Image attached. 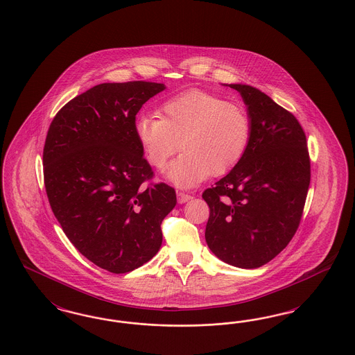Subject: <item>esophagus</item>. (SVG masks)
<instances>
[{"label": "esophagus", "instance_id": "esophagus-1", "mask_svg": "<svg viewBox=\"0 0 355 355\" xmlns=\"http://www.w3.org/2000/svg\"><path fill=\"white\" fill-rule=\"evenodd\" d=\"M177 197H178V202L180 203L187 202L193 198L190 194H187L185 191H177Z\"/></svg>", "mask_w": 355, "mask_h": 355}]
</instances>
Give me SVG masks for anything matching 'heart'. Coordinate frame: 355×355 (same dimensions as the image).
Listing matches in <instances>:
<instances>
[{"label":"heart","mask_w":355,"mask_h":355,"mask_svg":"<svg viewBox=\"0 0 355 355\" xmlns=\"http://www.w3.org/2000/svg\"><path fill=\"white\" fill-rule=\"evenodd\" d=\"M158 116L138 117L135 137L155 169H164L180 148L185 150L168 169L170 181L177 185L187 187L209 174L229 173L250 144L252 121L248 110L214 93L191 89L173 96L159 106Z\"/></svg>","instance_id":"1"}]
</instances>
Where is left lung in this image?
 <instances>
[{
	"instance_id": "1",
	"label": "left lung",
	"mask_w": 355,
	"mask_h": 355,
	"mask_svg": "<svg viewBox=\"0 0 355 355\" xmlns=\"http://www.w3.org/2000/svg\"><path fill=\"white\" fill-rule=\"evenodd\" d=\"M229 86L248 106L252 138L236 168L202 193L210 209L205 238L223 262L255 269L281 253L300 226L310 157L290 112L253 86Z\"/></svg>"
}]
</instances>
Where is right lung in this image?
Here are the masks:
<instances>
[{
    "label": "right lung",
    "instance_id": "right-lung-1",
    "mask_svg": "<svg viewBox=\"0 0 355 355\" xmlns=\"http://www.w3.org/2000/svg\"><path fill=\"white\" fill-rule=\"evenodd\" d=\"M165 85L100 84L61 107L44 146L51 210L74 248L105 270L123 274L150 261L161 223L177 203L164 182L145 186L152 166L135 137V116Z\"/></svg>",
    "mask_w": 355,
    "mask_h": 355
}]
</instances>
